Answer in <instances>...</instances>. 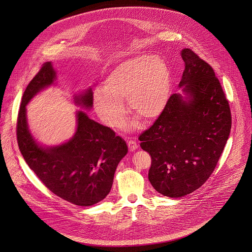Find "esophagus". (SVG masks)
Returning a JSON list of instances; mask_svg holds the SVG:
<instances>
[{"instance_id": "esophagus-1", "label": "esophagus", "mask_w": 252, "mask_h": 252, "mask_svg": "<svg viewBox=\"0 0 252 252\" xmlns=\"http://www.w3.org/2000/svg\"><path fill=\"white\" fill-rule=\"evenodd\" d=\"M127 146H128V150H129L130 152H133V151H135V150L138 148L137 143H136L135 141H132V140L127 141Z\"/></svg>"}]
</instances>
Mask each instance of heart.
<instances>
[{"instance_id":"1","label":"heart","mask_w":252,"mask_h":252,"mask_svg":"<svg viewBox=\"0 0 252 252\" xmlns=\"http://www.w3.org/2000/svg\"><path fill=\"white\" fill-rule=\"evenodd\" d=\"M93 94V104L108 126H121L126 116L124 105L126 100L129 111L145 121L160 117L172 94V75L167 63L160 57L138 55L116 65L102 84ZM137 121L129 124L135 128Z\"/></svg>"}]
</instances>
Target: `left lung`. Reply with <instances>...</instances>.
Returning <instances> with one entry per match:
<instances>
[{
	"label": "left lung",
	"instance_id": "8db88e82",
	"mask_svg": "<svg viewBox=\"0 0 252 252\" xmlns=\"http://www.w3.org/2000/svg\"><path fill=\"white\" fill-rule=\"evenodd\" d=\"M185 70L167 108L140 135L152 157L149 181L162 195L180 198L199 189L214 172L231 130V112L213 67L185 48Z\"/></svg>",
	"mask_w": 252,
	"mask_h": 252
}]
</instances>
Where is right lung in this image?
<instances>
[{
	"instance_id": "right-lung-1",
	"label": "right lung",
	"mask_w": 252,
	"mask_h": 252,
	"mask_svg": "<svg viewBox=\"0 0 252 252\" xmlns=\"http://www.w3.org/2000/svg\"><path fill=\"white\" fill-rule=\"evenodd\" d=\"M56 79V70L47 62L27 86L17 118L18 146L29 167L49 190L74 205L92 206L110 192L116 168L127 154V146L110 127L90 119L82 110L76 111V130L68 141L42 146L34 139L29 129L27 104ZM73 100L90 110L91 89L74 94Z\"/></svg>"
}]
</instances>
